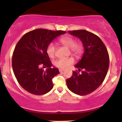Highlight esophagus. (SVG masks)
<instances>
[{
	"label": "esophagus",
	"mask_w": 122,
	"mask_h": 122,
	"mask_svg": "<svg viewBox=\"0 0 122 122\" xmlns=\"http://www.w3.org/2000/svg\"><path fill=\"white\" fill-rule=\"evenodd\" d=\"M64 71H65V69H59V71H60V73L63 72Z\"/></svg>",
	"instance_id": "esophagus-1"
}]
</instances>
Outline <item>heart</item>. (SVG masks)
I'll use <instances>...</instances> for the list:
<instances>
[{
  "mask_svg": "<svg viewBox=\"0 0 122 122\" xmlns=\"http://www.w3.org/2000/svg\"><path fill=\"white\" fill-rule=\"evenodd\" d=\"M59 41L65 47L69 48L71 54L77 57L81 54L83 49L82 45L80 43H76V41L73 38L69 36H64L60 39ZM46 53L49 57L51 58L54 57L56 53V46L54 43H50L48 45L46 48ZM73 62L74 60L72 58L68 57V58H59L56 60L54 64L58 68L64 69L71 65Z\"/></svg>",
  "mask_w": 122,
  "mask_h": 122,
  "instance_id": "b5f03b06",
  "label": "heart"
}]
</instances>
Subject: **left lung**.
<instances>
[{"mask_svg": "<svg viewBox=\"0 0 122 122\" xmlns=\"http://www.w3.org/2000/svg\"><path fill=\"white\" fill-rule=\"evenodd\" d=\"M81 41L84 52L81 60L75 66L81 71H73L66 80L68 89L81 96L93 92L99 87L107 75L110 58L106 46L98 36L85 30L69 31Z\"/></svg>", "mask_w": 122, "mask_h": 122, "instance_id": "obj_1", "label": "left lung"}]
</instances>
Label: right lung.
<instances>
[{
	"label": "right lung",
	"instance_id": "right-lung-1",
	"mask_svg": "<svg viewBox=\"0 0 122 122\" xmlns=\"http://www.w3.org/2000/svg\"><path fill=\"white\" fill-rule=\"evenodd\" d=\"M66 31L38 29L26 33L16 44L12 57V66L15 77L23 89L31 94L41 95L52 89V79L60 73L51 68L46 53L48 45ZM42 66L47 67L44 71Z\"/></svg>",
	"mask_w": 122,
	"mask_h": 122
}]
</instances>
